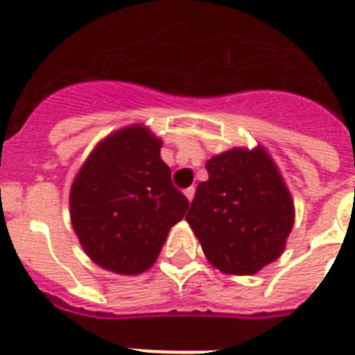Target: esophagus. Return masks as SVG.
I'll list each match as a JSON object with an SVG mask.
<instances>
[{
  "mask_svg": "<svg viewBox=\"0 0 355 355\" xmlns=\"http://www.w3.org/2000/svg\"><path fill=\"white\" fill-rule=\"evenodd\" d=\"M193 196H196V188H187V190H184V197H187L188 199V202H192V199H193Z\"/></svg>",
  "mask_w": 355,
  "mask_h": 355,
  "instance_id": "esophagus-1",
  "label": "esophagus"
}]
</instances>
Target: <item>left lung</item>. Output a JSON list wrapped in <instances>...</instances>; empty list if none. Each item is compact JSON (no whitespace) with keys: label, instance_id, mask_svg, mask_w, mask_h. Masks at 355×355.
I'll use <instances>...</instances> for the list:
<instances>
[{"label":"left lung","instance_id":"1","mask_svg":"<svg viewBox=\"0 0 355 355\" xmlns=\"http://www.w3.org/2000/svg\"><path fill=\"white\" fill-rule=\"evenodd\" d=\"M187 222L211 266L258 274L286 249L295 222L290 188L265 146L231 147L206 162Z\"/></svg>","mask_w":355,"mask_h":355}]
</instances>
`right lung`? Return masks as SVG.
<instances>
[{"label":"right lung","instance_id":"right-lung-1","mask_svg":"<svg viewBox=\"0 0 355 355\" xmlns=\"http://www.w3.org/2000/svg\"><path fill=\"white\" fill-rule=\"evenodd\" d=\"M163 140L146 124L112 131L96 144L69 192L71 224L85 254L105 270H149L188 200L162 159Z\"/></svg>","mask_w":355,"mask_h":355}]
</instances>
